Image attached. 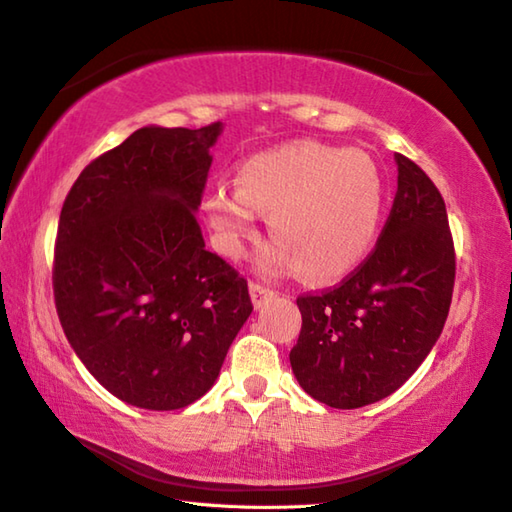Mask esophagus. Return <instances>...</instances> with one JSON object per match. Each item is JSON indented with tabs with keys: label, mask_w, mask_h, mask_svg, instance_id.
I'll list each match as a JSON object with an SVG mask.
<instances>
[{
	"label": "esophagus",
	"mask_w": 512,
	"mask_h": 512,
	"mask_svg": "<svg viewBox=\"0 0 512 512\" xmlns=\"http://www.w3.org/2000/svg\"><path fill=\"white\" fill-rule=\"evenodd\" d=\"M249 294H252V300H254V307L260 309L265 307L267 302L276 296V291L263 285V283H249Z\"/></svg>",
	"instance_id": "1"
}]
</instances>
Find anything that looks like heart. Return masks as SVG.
<instances>
[{"instance_id":"heart-1","label":"heart","mask_w":512,"mask_h":512,"mask_svg":"<svg viewBox=\"0 0 512 512\" xmlns=\"http://www.w3.org/2000/svg\"><path fill=\"white\" fill-rule=\"evenodd\" d=\"M384 210L378 165L358 150L314 141L278 145L247 156L236 190L218 185L205 196L216 243L227 256L243 252L267 214V269L296 267L309 280H333L356 269L375 243Z\"/></svg>"}]
</instances>
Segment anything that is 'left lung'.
<instances>
[{
    "mask_svg": "<svg viewBox=\"0 0 512 512\" xmlns=\"http://www.w3.org/2000/svg\"><path fill=\"white\" fill-rule=\"evenodd\" d=\"M398 192L378 243L336 287L296 298L289 353L296 380L333 409H360L398 391L440 338L455 287L444 198L420 165L395 154Z\"/></svg>",
    "mask_w": 512,
    "mask_h": 512,
    "instance_id": "obj_1",
    "label": "left lung"
}]
</instances>
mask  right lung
<instances>
[{
	"label": "right lung",
	"mask_w": 512,
	"mask_h": 512,
	"mask_svg": "<svg viewBox=\"0 0 512 512\" xmlns=\"http://www.w3.org/2000/svg\"><path fill=\"white\" fill-rule=\"evenodd\" d=\"M218 134L221 121L141 128L90 161L61 207L59 322L99 384L139 409H183L210 391L254 309L194 218Z\"/></svg>",
	"instance_id": "add662e5"
}]
</instances>
